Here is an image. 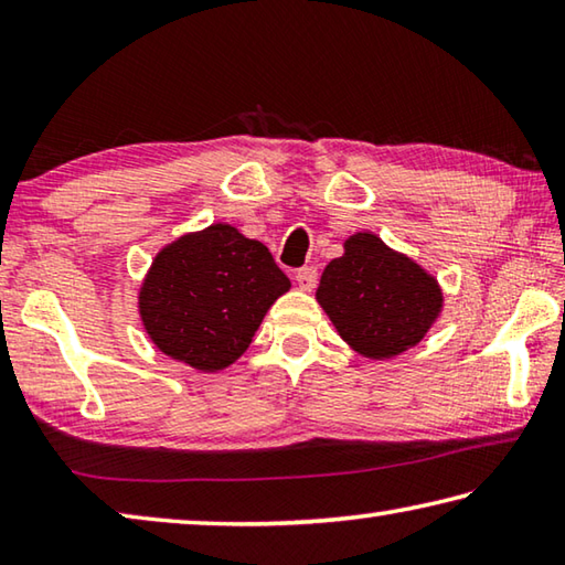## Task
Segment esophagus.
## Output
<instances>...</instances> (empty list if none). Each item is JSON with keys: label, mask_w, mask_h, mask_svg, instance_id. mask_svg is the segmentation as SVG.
<instances>
[{"label": "esophagus", "mask_w": 565, "mask_h": 565, "mask_svg": "<svg viewBox=\"0 0 565 565\" xmlns=\"http://www.w3.org/2000/svg\"><path fill=\"white\" fill-rule=\"evenodd\" d=\"M319 281V271L313 269V266H303V269L296 271V284H299V289L303 291H311L313 286Z\"/></svg>", "instance_id": "1"}]
</instances>
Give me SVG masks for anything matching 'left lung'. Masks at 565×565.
Wrapping results in <instances>:
<instances>
[{
  "label": "left lung",
  "mask_w": 565,
  "mask_h": 565,
  "mask_svg": "<svg viewBox=\"0 0 565 565\" xmlns=\"http://www.w3.org/2000/svg\"><path fill=\"white\" fill-rule=\"evenodd\" d=\"M317 301L353 351L379 361L416 347L444 309L434 276L371 232L343 242V256L321 274Z\"/></svg>",
  "instance_id": "1"
}]
</instances>
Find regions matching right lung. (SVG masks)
<instances>
[{
    "instance_id": "right-lung-1",
    "label": "right lung",
    "mask_w": 565,
    "mask_h": 565,
    "mask_svg": "<svg viewBox=\"0 0 565 565\" xmlns=\"http://www.w3.org/2000/svg\"><path fill=\"white\" fill-rule=\"evenodd\" d=\"M289 289L262 242L212 224L161 248L139 289V313L161 353L214 374L242 356Z\"/></svg>"
}]
</instances>
